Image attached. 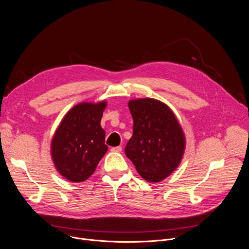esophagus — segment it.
I'll list each match as a JSON object with an SVG mask.
<instances>
[{"instance_id":"34e87169","label":"esophagus","mask_w":249,"mask_h":249,"mask_svg":"<svg viewBox=\"0 0 249 249\" xmlns=\"http://www.w3.org/2000/svg\"><path fill=\"white\" fill-rule=\"evenodd\" d=\"M122 151V147L118 146V147H113L111 148V152H115V153H120Z\"/></svg>"}]
</instances>
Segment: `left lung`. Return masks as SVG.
<instances>
[{"label": "left lung", "mask_w": 249, "mask_h": 249, "mask_svg": "<svg viewBox=\"0 0 249 249\" xmlns=\"http://www.w3.org/2000/svg\"><path fill=\"white\" fill-rule=\"evenodd\" d=\"M133 136L125 147L127 158L149 182H160L179 165L185 149L181 126L164 103L154 98L130 100Z\"/></svg>", "instance_id": "1"}]
</instances>
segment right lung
<instances>
[{
  "label": "right lung",
  "instance_id": "right-lung-1",
  "mask_svg": "<svg viewBox=\"0 0 249 249\" xmlns=\"http://www.w3.org/2000/svg\"><path fill=\"white\" fill-rule=\"evenodd\" d=\"M106 101L83 102L61 121L51 143V156L59 173L72 182L87 180L107 152L100 120Z\"/></svg>",
  "mask_w": 249,
  "mask_h": 249
}]
</instances>
